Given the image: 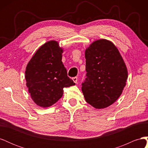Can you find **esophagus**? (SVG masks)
Returning a JSON list of instances; mask_svg holds the SVG:
<instances>
[{
  "instance_id": "34e87169",
  "label": "esophagus",
  "mask_w": 148,
  "mask_h": 148,
  "mask_svg": "<svg viewBox=\"0 0 148 148\" xmlns=\"http://www.w3.org/2000/svg\"><path fill=\"white\" fill-rule=\"evenodd\" d=\"M72 79H73V81L74 82V83H77V81H78V78H77V77H73V78H72Z\"/></svg>"
}]
</instances>
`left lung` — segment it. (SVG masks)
<instances>
[{
	"label": "left lung",
	"mask_w": 148,
	"mask_h": 148,
	"mask_svg": "<svg viewBox=\"0 0 148 148\" xmlns=\"http://www.w3.org/2000/svg\"><path fill=\"white\" fill-rule=\"evenodd\" d=\"M85 59L84 99L96 109L106 108L122 95L128 78L127 66L115 44L105 39L92 42L85 50Z\"/></svg>",
	"instance_id": "8db88e82"
}]
</instances>
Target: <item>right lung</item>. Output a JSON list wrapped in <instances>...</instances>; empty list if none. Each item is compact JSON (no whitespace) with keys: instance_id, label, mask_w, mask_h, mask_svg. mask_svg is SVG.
Masks as SVG:
<instances>
[{"instance_id":"obj_1","label":"right lung","mask_w":148,"mask_h":148,"mask_svg":"<svg viewBox=\"0 0 148 148\" xmlns=\"http://www.w3.org/2000/svg\"><path fill=\"white\" fill-rule=\"evenodd\" d=\"M64 49L57 41L44 43L30 59L25 70L26 85L37 106H52L63 96L64 88L75 83L67 76L62 62Z\"/></svg>"}]
</instances>
